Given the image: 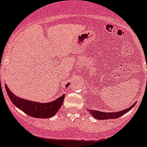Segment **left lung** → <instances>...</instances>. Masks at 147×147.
Masks as SVG:
<instances>
[{
    "label": "left lung",
    "instance_id": "left-lung-1",
    "mask_svg": "<svg viewBox=\"0 0 147 147\" xmlns=\"http://www.w3.org/2000/svg\"><path fill=\"white\" fill-rule=\"evenodd\" d=\"M135 104H134V105H133L132 106L130 107L129 108L124 109V110L120 111V112H98V111H96V110H94V109H88V112L91 114V115H92L93 117H95L96 119H98V120L116 119V118H119L120 117H121L122 115H123L124 114H125L126 112H127L128 111L131 110V109L135 106Z\"/></svg>",
    "mask_w": 147,
    "mask_h": 147
}]
</instances>
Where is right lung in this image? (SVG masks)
<instances>
[{
	"instance_id": "obj_1",
	"label": "right lung",
	"mask_w": 147,
	"mask_h": 147,
	"mask_svg": "<svg viewBox=\"0 0 147 147\" xmlns=\"http://www.w3.org/2000/svg\"><path fill=\"white\" fill-rule=\"evenodd\" d=\"M69 83L67 85V87ZM5 87L6 93L13 105L29 116L36 118H50L54 116L62 105L65 96V95L63 94L61 97L54 101L42 104L17 97L9 90L6 85Z\"/></svg>"
}]
</instances>
